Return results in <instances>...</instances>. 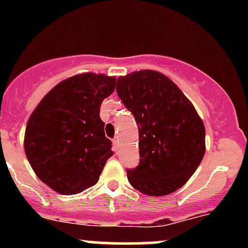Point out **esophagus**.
I'll return each mask as SVG.
<instances>
[{
	"instance_id": "obj_1",
	"label": "esophagus",
	"mask_w": 248,
	"mask_h": 248,
	"mask_svg": "<svg viewBox=\"0 0 248 248\" xmlns=\"http://www.w3.org/2000/svg\"><path fill=\"white\" fill-rule=\"evenodd\" d=\"M119 145H120V139L119 138H115L114 140H112V146H114L115 151H117V150H119Z\"/></svg>"
}]
</instances>
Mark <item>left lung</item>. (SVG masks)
I'll list each match as a JSON object with an SVG mask.
<instances>
[{
	"label": "left lung",
	"mask_w": 248,
	"mask_h": 248,
	"mask_svg": "<svg viewBox=\"0 0 248 248\" xmlns=\"http://www.w3.org/2000/svg\"><path fill=\"white\" fill-rule=\"evenodd\" d=\"M116 91L139 129L140 163L127 170L133 188L162 197L181 188L205 155V127L168 77L144 69L117 78Z\"/></svg>",
	"instance_id": "8db88e82"
}]
</instances>
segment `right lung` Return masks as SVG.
Instances as JSON below:
<instances>
[{"mask_svg":"<svg viewBox=\"0 0 248 248\" xmlns=\"http://www.w3.org/2000/svg\"><path fill=\"white\" fill-rule=\"evenodd\" d=\"M115 87V77L77 74L50 90L32 111L25 129V154L52 191L71 196L98 182L114 155L99 110Z\"/></svg>","mask_w":248,"mask_h":248,"instance_id":"obj_1","label":"right lung"}]
</instances>
